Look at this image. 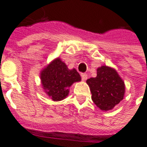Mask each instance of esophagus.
I'll use <instances>...</instances> for the list:
<instances>
[{"label": "esophagus", "mask_w": 147, "mask_h": 147, "mask_svg": "<svg viewBox=\"0 0 147 147\" xmlns=\"http://www.w3.org/2000/svg\"><path fill=\"white\" fill-rule=\"evenodd\" d=\"M81 77H82V80L85 81L87 80V75L86 73H82L81 74Z\"/></svg>", "instance_id": "obj_1"}]
</instances>
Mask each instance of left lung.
<instances>
[{"label": "left lung", "mask_w": 147, "mask_h": 147, "mask_svg": "<svg viewBox=\"0 0 147 147\" xmlns=\"http://www.w3.org/2000/svg\"><path fill=\"white\" fill-rule=\"evenodd\" d=\"M86 83L90 86L93 102L101 110H111L123 100L124 82L113 67H98L97 76L88 79Z\"/></svg>", "instance_id": "1"}]
</instances>
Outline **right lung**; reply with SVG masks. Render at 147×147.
<instances>
[{"instance_id":"add662e5","label":"right lung","mask_w":147,"mask_h":147,"mask_svg":"<svg viewBox=\"0 0 147 147\" xmlns=\"http://www.w3.org/2000/svg\"><path fill=\"white\" fill-rule=\"evenodd\" d=\"M40 78L43 89L54 102L64 99L69 93V87L81 80L75 68L68 69L61 58H56L41 71Z\"/></svg>"}]
</instances>
